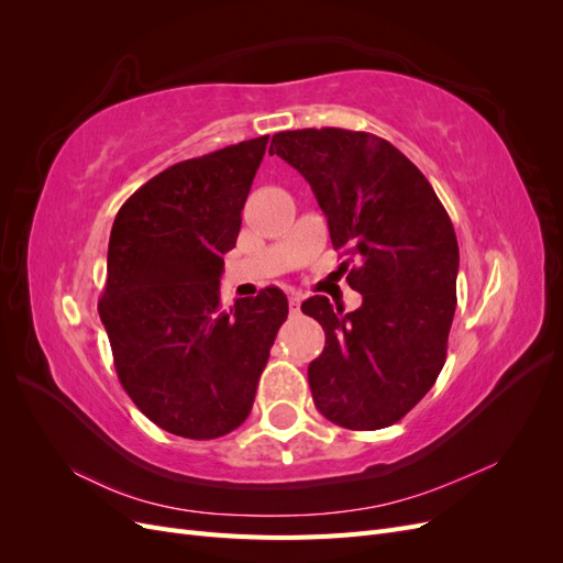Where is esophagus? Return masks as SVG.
<instances>
[{"instance_id":"obj_1","label":"esophagus","mask_w":563,"mask_h":563,"mask_svg":"<svg viewBox=\"0 0 563 563\" xmlns=\"http://www.w3.org/2000/svg\"><path fill=\"white\" fill-rule=\"evenodd\" d=\"M300 302H302V296H300V294H291V296H288V308H291L294 314L300 312Z\"/></svg>"}]
</instances>
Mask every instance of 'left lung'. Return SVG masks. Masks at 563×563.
<instances>
[{"label":"left lung","mask_w":563,"mask_h":563,"mask_svg":"<svg viewBox=\"0 0 563 563\" xmlns=\"http://www.w3.org/2000/svg\"><path fill=\"white\" fill-rule=\"evenodd\" d=\"M269 155L310 183L333 249L360 261L347 275L360 310H333L323 296L302 302L327 333L308 368L314 406L340 428H387L446 362L460 261L451 218L418 166L373 133L282 131Z\"/></svg>","instance_id":"1"}]
</instances>
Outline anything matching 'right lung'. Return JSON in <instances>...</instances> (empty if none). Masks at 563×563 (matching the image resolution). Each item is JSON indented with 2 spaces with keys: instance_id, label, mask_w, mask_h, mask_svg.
I'll return each mask as SVG.
<instances>
[{
  "instance_id": "1",
  "label": "right lung",
  "mask_w": 563,
  "mask_h": 563,
  "mask_svg": "<svg viewBox=\"0 0 563 563\" xmlns=\"http://www.w3.org/2000/svg\"><path fill=\"white\" fill-rule=\"evenodd\" d=\"M269 135L185 159L119 209L98 302L126 395L162 430L216 439L251 413L269 347L288 314L279 288L220 305L223 255Z\"/></svg>"
}]
</instances>
